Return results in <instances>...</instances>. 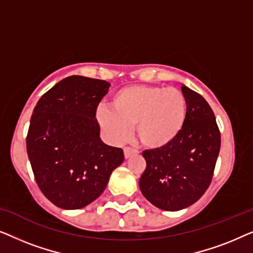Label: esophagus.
<instances>
[{
    "label": "esophagus",
    "instance_id": "obj_1",
    "mask_svg": "<svg viewBox=\"0 0 253 253\" xmlns=\"http://www.w3.org/2000/svg\"><path fill=\"white\" fill-rule=\"evenodd\" d=\"M123 152H124V158L126 159H129L130 157H132V155L138 153L136 150H133V148H131V147H124Z\"/></svg>",
    "mask_w": 253,
    "mask_h": 253
}]
</instances>
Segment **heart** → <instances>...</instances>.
I'll return each mask as SVG.
<instances>
[{
	"mask_svg": "<svg viewBox=\"0 0 253 253\" xmlns=\"http://www.w3.org/2000/svg\"><path fill=\"white\" fill-rule=\"evenodd\" d=\"M100 107L96 121L114 143H123L136 126L139 143L148 150H161L182 132L186 120V99L179 89L152 85L126 86Z\"/></svg>",
	"mask_w": 253,
	"mask_h": 253,
	"instance_id": "heart-1",
	"label": "heart"
}]
</instances>
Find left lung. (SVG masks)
<instances>
[{"instance_id": "left-lung-1", "label": "left lung", "mask_w": 253, "mask_h": 253, "mask_svg": "<svg viewBox=\"0 0 253 253\" xmlns=\"http://www.w3.org/2000/svg\"><path fill=\"white\" fill-rule=\"evenodd\" d=\"M186 120L179 136L161 150H146L139 179L145 198L158 209L179 211L195 204L211 184L221 136L212 108L202 95L182 86Z\"/></svg>"}]
</instances>
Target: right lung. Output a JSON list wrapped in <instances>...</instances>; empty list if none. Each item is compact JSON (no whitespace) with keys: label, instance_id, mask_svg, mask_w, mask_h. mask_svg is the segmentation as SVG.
Returning a JSON list of instances; mask_svg holds the SVG:
<instances>
[{"label":"right lung","instance_id":"right-lung-1","mask_svg":"<svg viewBox=\"0 0 253 253\" xmlns=\"http://www.w3.org/2000/svg\"><path fill=\"white\" fill-rule=\"evenodd\" d=\"M106 81L70 76L34 107L26 150L41 192L63 210H78L98 198L122 164V148L100 138L96 108L108 93Z\"/></svg>","mask_w":253,"mask_h":253}]
</instances>
